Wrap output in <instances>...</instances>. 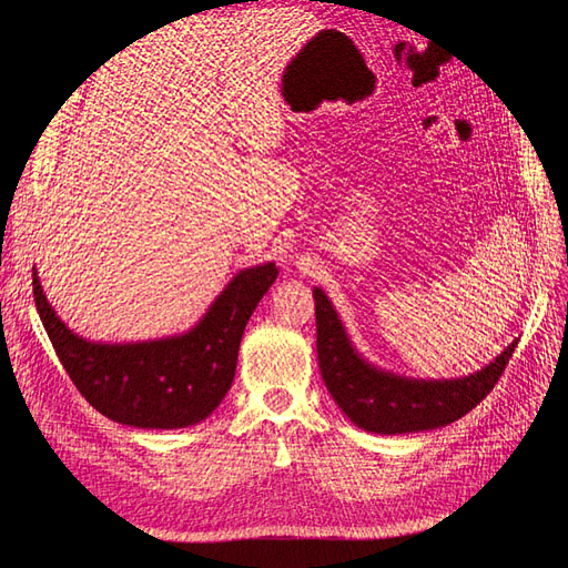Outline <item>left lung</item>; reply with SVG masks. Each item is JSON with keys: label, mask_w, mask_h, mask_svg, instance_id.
<instances>
[{"label": "left lung", "mask_w": 568, "mask_h": 568, "mask_svg": "<svg viewBox=\"0 0 568 568\" xmlns=\"http://www.w3.org/2000/svg\"><path fill=\"white\" fill-rule=\"evenodd\" d=\"M313 296L322 379L343 415L379 436L434 432L457 422L493 390L517 348L511 341L493 363L457 379H412L372 365L353 346L329 296L320 286Z\"/></svg>", "instance_id": "obj_1"}]
</instances>
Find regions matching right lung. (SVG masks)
<instances>
[{
	"instance_id": "obj_1",
	"label": "right lung",
	"mask_w": 568,
	"mask_h": 568,
	"mask_svg": "<svg viewBox=\"0 0 568 568\" xmlns=\"http://www.w3.org/2000/svg\"><path fill=\"white\" fill-rule=\"evenodd\" d=\"M277 265L239 270L186 332L146 341H92L75 334L44 296L32 267V294L61 365L101 415L136 428H186L225 398L239 346Z\"/></svg>"
}]
</instances>
